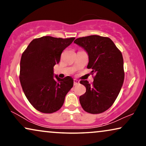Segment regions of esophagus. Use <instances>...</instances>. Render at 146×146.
Returning <instances> with one entry per match:
<instances>
[{
	"mask_svg": "<svg viewBox=\"0 0 146 146\" xmlns=\"http://www.w3.org/2000/svg\"><path fill=\"white\" fill-rule=\"evenodd\" d=\"M79 84V81L77 80H74V85L76 86Z\"/></svg>",
	"mask_w": 146,
	"mask_h": 146,
	"instance_id": "obj_1",
	"label": "esophagus"
}]
</instances>
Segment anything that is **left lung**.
<instances>
[{
	"mask_svg": "<svg viewBox=\"0 0 146 146\" xmlns=\"http://www.w3.org/2000/svg\"><path fill=\"white\" fill-rule=\"evenodd\" d=\"M74 42L87 52V68L92 69L91 72L95 74L92 85L87 80L80 81L86 92L80 96V103L84 110L90 113H102L112 106L123 85L122 54L108 37L91 35L78 38Z\"/></svg>",
	"mask_w": 146,
	"mask_h": 146,
	"instance_id": "left-lung-1",
	"label": "left lung"
}]
</instances>
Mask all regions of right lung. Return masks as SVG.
I'll list each match as a JSON object with an SVG mask.
<instances>
[{
    "instance_id": "1",
    "label": "right lung",
    "mask_w": 146,
    "mask_h": 146,
    "mask_svg": "<svg viewBox=\"0 0 146 146\" xmlns=\"http://www.w3.org/2000/svg\"><path fill=\"white\" fill-rule=\"evenodd\" d=\"M74 39L49 36L35 38L22 54L20 82L28 100L40 112L51 113L60 109L73 86L70 76L54 78L53 69L62 51Z\"/></svg>"
}]
</instances>
